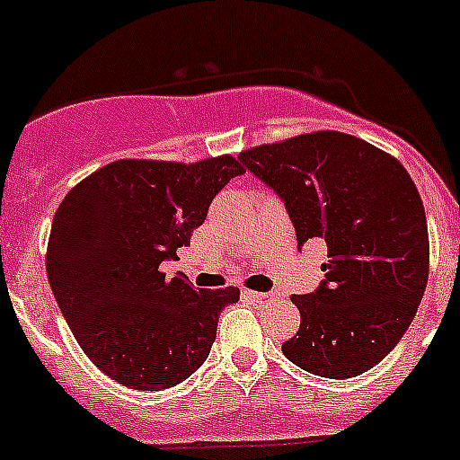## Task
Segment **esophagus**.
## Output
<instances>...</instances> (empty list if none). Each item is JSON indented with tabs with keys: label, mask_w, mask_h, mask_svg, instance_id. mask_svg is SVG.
Masks as SVG:
<instances>
[{
	"label": "esophagus",
	"mask_w": 460,
	"mask_h": 460,
	"mask_svg": "<svg viewBox=\"0 0 460 460\" xmlns=\"http://www.w3.org/2000/svg\"><path fill=\"white\" fill-rule=\"evenodd\" d=\"M249 296H251V302H255V304H265V302H270V299H274V295H271V292H251L249 290Z\"/></svg>",
	"instance_id": "1"
}]
</instances>
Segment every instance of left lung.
<instances>
[{
  "label": "left lung",
  "mask_w": 460,
  "mask_h": 460,
  "mask_svg": "<svg viewBox=\"0 0 460 460\" xmlns=\"http://www.w3.org/2000/svg\"><path fill=\"white\" fill-rule=\"evenodd\" d=\"M283 198L296 243L327 242L324 280L292 296L302 323L283 355L320 377L361 376L401 341L429 280V226L408 170L341 131H313L239 154Z\"/></svg>",
  "instance_id": "8db88e82"
}]
</instances>
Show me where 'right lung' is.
Wrapping results in <instances>:
<instances>
[{
    "label": "right lung",
    "mask_w": 460,
    "mask_h": 460,
    "mask_svg": "<svg viewBox=\"0 0 460 460\" xmlns=\"http://www.w3.org/2000/svg\"><path fill=\"white\" fill-rule=\"evenodd\" d=\"M243 172L239 158L195 164L121 158L64 195L46 270L73 336L93 367L128 389L161 392L205 364L239 288L198 290L161 262L177 258L211 200Z\"/></svg>",
    "instance_id": "1"
}]
</instances>
